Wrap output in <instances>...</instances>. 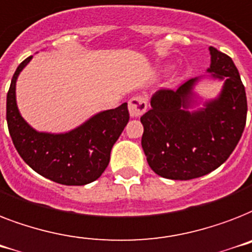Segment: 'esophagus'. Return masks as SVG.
<instances>
[{
	"instance_id": "esophagus-1",
	"label": "esophagus",
	"mask_w": 252,
	"mask_h": 252,
	"mask_svg": "<svg viewBox=\"0 0 252 252\" xmlns=\"http://www.w3.org/2000/svg\"><path fill=\"white\" fill-rule=\"evenodd\" d=\"M147 106H148V100L144 96H140V94L139 96H134L128 101V110H130L131 117L142 116L147 110Z\"/></svg>"
}]
</instances>
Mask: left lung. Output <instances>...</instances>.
Wrapping results in <instances>:
<instances>
[{
    "label": "left lung",
    "mask_w": 252,
    "mask_h": 252,
    "mask_svg": "<svg viewBox=\"0 0 252 252\" xmlns=\"http://www.w3.org/2000/svg\"><path fill=\"white\" fill-rule=\"evenodd\" d=\"M213 76L225 79L220 97L189 112L196 79L160 90L140 117L142 147L151 169L169 180L187 181L217 169L234 151L246 126L247 98L239 72L228 54L209 46Z\"/></svg>",
    "instance_id": "1"
}]
</instances>
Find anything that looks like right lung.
<instances>
[{
	"label": "right lung",
	"mask_w": 252,
	"mask_h": 252,
	"mask_svg": "<svg viewBox=\"0 0 252 252\" xmlns=\"http://www.w3.org/2000/svg\"><path fill=\"white\" fill-rule=\"evenodd\" d=\"M31 58L18 66L6 97V121L18 154L36 173L53 182L67 186L94 182L109 164L112 147L127 125V102L96 114L66 134L35 131L22 118L15 101V82Z\"/></svg>",
	"instance_id": "1"
}]
</instances>
